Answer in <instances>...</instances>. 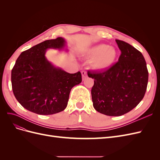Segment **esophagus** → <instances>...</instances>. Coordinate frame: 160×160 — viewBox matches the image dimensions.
<instances>
[{
    "mask_svg": "<svg viewBox=\"0 0 160 160\" xmlns=\"http://www.w3.org/2000/svg\"><path fill=\"white\" fill-rule=\"evenodd\" d=\"M81 74H82V78H83V80H85L87 77H88L87 72L85 70H83L81 71Z\"/></svg>",
    "mask_w": 160,
    "mask_h": 160,
    "instance_id": "esophagus-1",
    "label": "esophagus"
}]
</instances>
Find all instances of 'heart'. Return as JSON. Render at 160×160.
I'll list each match as a JSON object with an SVG mask.
<instances>
[{"label":"heart","mask_w":160,"mask_h":160,"mask_svg":"<svg viewBox=\"0 0 160 160\" xmlns=\"http://www.w3.org/2000/svg\"><path fill=\"white\" fill-rule=\"evenodd\" d=\"M118 52L115 48L107 45L101 44L90 49L87 55L90 58H95L92 65L95 69L104 70L112 65L117 57Z\"/></svg>","instance_id":"heart-1"}]
</instances>
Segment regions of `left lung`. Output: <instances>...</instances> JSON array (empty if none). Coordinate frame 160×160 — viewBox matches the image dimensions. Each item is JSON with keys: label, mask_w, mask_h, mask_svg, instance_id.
Masks as SVG:
<instances>
[{"label": "left lung", "mask_w": 160, "mask_h": 160, "mask_svg": "<svg viewBox=\"0 0 160 160\" xmlns=\"http://www.w3.org/2000/svg\"><path fill=\"white\" fill-rule=\"evenodd\" d=\"M120 49L118 61L103 71H89L94 79L93 105L98 112L120 116L132 110L142 100L148 82L146 62L142 52L129 43L115 40Z\"/></svg>", "instance_id": "obj_1"}]
</instances>
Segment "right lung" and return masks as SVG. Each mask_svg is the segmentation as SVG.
Masks as SVG:
<instances>
[{
  "mask_svg": "<svg viewBox=\"0 0 160 160\" xmlns=\"http://www.w3.org/2000/svg\"><path fill=\"white\" fill-rule=\"evenodd\" d=\"M63 38L47 40L21 52L11 71L14 97L24 108L37 114L63 111L71 89L82 81L80 71L69 73L52 65L45 57L48 49H62Z\"/></svg>",
  "mask_w": 160,
  "mask_h": 160,
  "instance_id": "obj_1",
  "label": "right lung"
}]
</instances>
